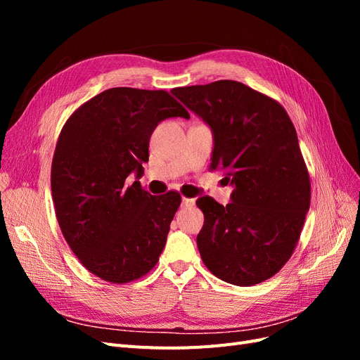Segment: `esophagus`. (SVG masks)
I'll return each mask as SVG.
<instances>
[{
	"label": "esophagus",
	"mask_w": 360,
	"mask_h": 360,
	"mask_svg": "<svg viewBox=\"0 0 360 360\" xmlns=\"http://www.w3.org/2000/svg\"><path fill=\"white\" fill-rule=\"evenodd\" d=\"M193 204H195V200H193V198H186V197L181 198V205H183V207H192Z\"/></svg>",
	"instance_id": "esophagus-1"
}]
</instances>
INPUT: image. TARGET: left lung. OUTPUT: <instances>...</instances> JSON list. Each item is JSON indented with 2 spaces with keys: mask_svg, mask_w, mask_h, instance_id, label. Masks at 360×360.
I'll use <instances>...</instances> for the list:
<instances>
[{
  "mask_svg": "<svg viewBox=\"0 0 360 360\" xmlns=\"http://www.w3.org/2000/svg\"><path fill=\"white\" fill-rule=\"evenodd\" d=\"M172 94L213 130L210 169L234 191L230 204L198 198L205 267L228 284H259L285 266L311 204L296 129L279 102L230 79L177 86Z\"/></svg>",
  "mask_w": 360,
  "mask_h": 360,
  "instance_id": "8db88e82",
  "label": "left lung"
}]
</instances>
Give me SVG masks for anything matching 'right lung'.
Returning a JSON list of instances; mask_svg holds the SVG:
<instances>
[{
  "label": "right lung",
  "mask_w": 360,
  "mask_h": 360,
  "mask_svg": "<svg viewBox=\"0 0 360 360\" xmlns=\"http://www.w3.org/2000/svg\"><path fill=\"white\" fill-rule=\"evenodd\" d=\"M189 118L165 90L115 86L82 103L64 123L51 167L57 221L81 264L126 284L153 269L181 195H151L129 176L144 174L159 122Z\"/></svg>",
  "instance_id": "right-lung-1"
}]
</instances>
